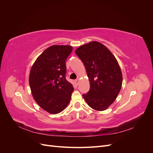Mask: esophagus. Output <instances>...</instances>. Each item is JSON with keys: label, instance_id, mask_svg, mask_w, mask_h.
<instances>
[{"label": "esophagus", "instance_id": "1", "mask_svg": "<svg viewBox=\"0 0 153 153\" xmlns=\"http://www.w3.org/2000/svg\"><path fill=\"white\" fill-rule=\"evenodd\" d=\"M78 83H79V79H78V78H77V79H76V80H75V84L76 85H78Z\"/></svg>", "mask_w": 153, "mask_h": 153}]
</instances>
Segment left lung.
<instances>
[{"instance_id":"1","label":"left lung","mask_w":153,"mask_h":153,"mask_svg":"<svg viewBox=\"0 0 153 153\" xmlns=\"http://www.w3.org/2000/svg\"><path fill=\"white\" fill-rule=\"evenodd\" d=\"M75 53L84 63L90 83V90L83 98L94 110H106L122 87L123 75L116 58L98 41L80 46Z\"/></svg>"}]
</instances>
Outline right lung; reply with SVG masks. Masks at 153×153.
Returning a JSON list of instances; mask_svg holds the SVG:
<instances>
[{"mask_svg":"<svg viewBox=\"0 0 153 153\" xmlns=\"http://www.w3.org/2000/svg\"><path fill=\"white\" fill-rule=\"evenodd\" d=\"M69 45H52L36 59L29 74L32 96L41 108L52 114L61 112L71 100L73 85L65 78Z\"/></svg>","mask_w":153,"mask_h":153,"instance_id":"obj_1","label":"right lung"}]
</instances>
